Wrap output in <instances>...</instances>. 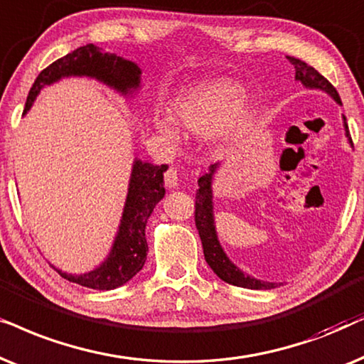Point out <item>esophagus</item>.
Instances as JSON below:
<instances>
[{"label":"esophagus","mask_w":364,"mask_h":364,"mask_svg":"<svg viewBox=\"0 0 364 364\" xmlns=\"http://www.w3.org/2000/svg\"><path fill=\"white\" fill-rule=\"evenodd\" d=\"M164 185H166L168 188H176L179 185L176 169H173V168L166 169V173H164Z\"/></svg>","instance_id":"1"}]
</instances>
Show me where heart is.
<instances>
[{"mask_svg": "<svg viewBox=\"0 0 364 364\" xmlns=\"http://www.w3.org/2000/svg\"><path fill=\"white\" fill-rule=\"evenodd\" d=\"M171 121L154 119V128L168 141H176L179 132L193 136L213 133L226 138L238 132L248 116V101L231 80H205L191 85L169 103Z\"/></svg>", "mask_w": 364, "mask_h": 364, "instance_id": "obj_1", "label": "heart"}]
</instances>
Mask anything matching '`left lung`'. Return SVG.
I'll return each mask as SVG.
<instances>
[{"instance_id": "1", "label": "left lung", "mask_w": 364, "mask_h": 364, "mask_svg": "<svg viewBox=\"0 0 364 364\" xmlns=\"http://www.w3.org/2000/svg\"><path fill=\"white\" fill-rule=\"evenodd\" d=\"M288 60L294 66V70H296V76L294 77H296L298 81H301L306 88H316V90L326 91L328 95L333 96L336 103L341 105V98L340 95H338L336 88H334V86L329 83L323 75H319L313 66H309L304 61L293 56H288ZM343 119H345L346 136L353 144L345 116H343ZM216 168H218V163L211 164L210 173L203 174V176L198 179V186H200V190L196 191V203H195V223H196L198 232H200V238L203 243V253H205L206 263L210 264V268L213 271H215L218 278H221L223 281H226V283L232 284V287L248 288V289H273L278 287V284L256 279L253 276L245 274L240 268H236V266L230 261V258H228L225 251H223L220 241H218V235L215 230V216H213V191H211L213 174H215Z\"/></svg>"}]
</instances>
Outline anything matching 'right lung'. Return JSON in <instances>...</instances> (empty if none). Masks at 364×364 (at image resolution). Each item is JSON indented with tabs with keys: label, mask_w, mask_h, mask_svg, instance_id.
<instances>
[{
	"label": "right lung",
	"mask_w": 364,
	"mask_h": 364,
	"mask_svg": "<svg viewBox=\"0 0 364 364\" xmlns=\"http://www.w3.org/2000/svg\"><path fill=\"white\" fill-rule=\"evenodd\" d=\"M139 75L141 71L132 61L123 60L113 53H101L100 48L95 45L81 46L51 63L38 75L26 98L23 113L31 108L43 86L55 83L65 76L96 77L101 83L119 91L121 95H128L139 86ZM166 164L154 166L151 163H143L141 159L134 161L123 218L109 256L103 264L85 274H68L56 269L63 278L81 287L106 291V289L123 287L143 268L148 251L144 230L154 206L164 196L163 173L166 171Z\"/></svg>",
	"instance_id": "1"
}]
</instances>
